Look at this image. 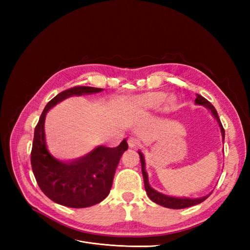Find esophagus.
Masks as SVG:
<instances>
[{
  "label": "esophagus",
  "mask_w": 250,
  "mask_h": 250,
  "mask_svg": "<svg viewBox=\"0 0 250 250\" xmlns=\"http://www.w3.org/2000/svg\"><path fill=\"white\" fill-rule=\"evenodd\" d=\"M128 146L129 148H137L140 146V142L135 138H129L128 139Z\"/></svg>",
  "instance_id": "obj_1"
}]
</instances>
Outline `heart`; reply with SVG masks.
I'll return each instance as SVG.
<instances>
[{"mask_svg":"<svg viewBox=\"0 0 250 250\" xmlns=\"http://www.w3.org/2000/svg\"><path fill=\"white\" fill-rule=\"evenodd\" d=\"M165 101V95L163 93H148L142 95L135 99L137 106L141 109H152L160 107ZM166 103L171 105L174 103L172 97L166 98Z\"/></svg>","mask_w":250,"mask_h":250,"instance_id":"obj_1","label":"heart"}]
</instances>
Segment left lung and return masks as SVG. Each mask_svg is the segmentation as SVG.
Listing matches in <instances>:
<instances>
[{"label": "left lung", "instance_id": "obj_1", "mask_svg": "<svg viewBox=\"0 0 250 250\" xmlns=\"http://www.w3.org/2000/svg\"><path fill=\"white\" fill-rule=\"evenodd\" d=\"M195 104L197 105H202L206 108H208L211 116L214 117V119L216 120V122L220 128V132H221V138H222V143L224 144V129L222 127V124L220 122V119L218 117L217 110L215 109V107L211 105L206 98H203L202 96L196 94V99H195ZM139 155L141 158V164H142V174H143V178H144V186H145V190L146 193L148 195V197L152 200L153 202L160 204V206L164 207V208H174V209H180V208H190L193 206H196V204H199L201 202H203L206 200L208 196L211 194V191L209 194L202 196V197L199 198H190V197H176V196H171V195H167L158 192L156 190L150 186L149 184V177H148V173L146 171V162H145V156L139 150Z\"/></svg>", "mask_w": 250, "mask_h": 250}]
</instances>
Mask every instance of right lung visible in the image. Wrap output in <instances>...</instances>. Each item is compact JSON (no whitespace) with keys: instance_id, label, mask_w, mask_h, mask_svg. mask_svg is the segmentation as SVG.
<instances>
[{"instance_id":"1","label":"right lung","mask_w":250,"mask_h":250,"mask_svg":"<svg viewBox=\"0 0 250 250\" xmlns=\"http://www.w3.org/2000/svg\"><path fill=\"white\" fill-rule=\"evenodd\" d=\"M102 90L76 86L58 94L46 105L35 127L31 166L37 185L47 197L67 208H88L107 197L120 158L128 149V144L124 139L116 148L98 145L80 157L60 160L47 148L44 120L52 107L67 98L93 95Z\"/></svg>"}]
</instances>
